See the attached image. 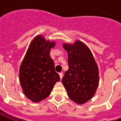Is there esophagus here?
Here are the masks:
<instances>
[{"label":"esophagus","mask_w":121,"mask_h":121,"mask_svg":"<svg viewBox=\"0 0 121 121\" xmlns=\"http://www.w3.org/2000/svg\"><path fill=\"white\" fill-rule=\"evenodd\" d=\"M59 74H60V79H61V78H63V75H64V74H63V73H62V72H61V73H60Z\"/></svg>","instance_id":"esophagus-1"}]
</instances>
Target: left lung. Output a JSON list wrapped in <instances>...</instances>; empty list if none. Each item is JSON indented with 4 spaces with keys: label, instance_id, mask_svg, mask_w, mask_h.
<instances>
[{
    "label": "left lung",
    "instance_id": "left-lung-1",
    "mask_svg": "<svg viewBox=\"0 0 121 121\" xmlns=\"http://www.w3.org/2000/svg\"><path fill=\"white\" fill-rule=\"evenodd\" d=\"M68 53L69 69L61 80L69 97L83 104L95 95L99 85V69L89 48L81 40L63 43Z\"/></svg>",
    "mask_w": 121,
    "mask_h": 121
}]
</instances>
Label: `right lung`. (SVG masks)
Listing matches in <instances>:
<instances>
[{
	"mask_svg": "<svg viewBox=\"0 0 121 121\" xmlns=\"http://www.w3.org/2000/svg\"><path fill=\"white\" fill-rule=\"evenodd\" d=\"M55 42L38 35L31 42L19 67V82L24 95L33 102H40L51 93L60 80L55 71L50 50Z\"/></svg>",
	"mask_w": 121,
	"mask_h": 121,
	"instance_id": "obj_1",
	"label": "right lung"
}]
</instances>
